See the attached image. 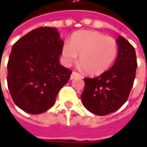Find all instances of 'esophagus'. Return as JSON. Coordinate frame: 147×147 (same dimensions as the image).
Wrapping results in <instances>:
<instances>
[{"instance_id": "esophagus-1", "label": "esophagus", "mask_w": 147, "mask_h": 147, "mask_svg": "<svg viewBox=\"0 0 147 147\" xmlns=\"http://www.w3.org/2000/svg\"><path fill=\"white\" fill-rule=\"evenodd\" d=\"M81 78L82 76H81V74H78L76 72H73L72 73V74H71V76H70V79H74V78Z\"/></svg>"}]
</instances>
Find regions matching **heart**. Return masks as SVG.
Instances as JSON below:
<instances>
[{"label": "heart", "mask_w": 147, "mask_h": 147, "mask_svg": "<svg viewBox=\"0 0 147 147\" xmlns=\"http://www.w3.org/2000/svg\"><path fill=\"white\" fill-rule=\"evenodd\" d=\"M115 39L94 30H80L74 33L69 43L62 46V56L66 65L77 62L91 75H99L108 69L117 55Z\"/></svg>", "instance_id": "b5f03b06"}]
</instances>
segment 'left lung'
<instances>
[{
  "label": "left lung",
  "instance_id": "1",
  "mask_svg": "<svg viewBox=\"0 0 147 147\" xmlns=\"http://www.w3.org/2000/svg\"><path fill=\"white\" fill-rule=\"evenodd\" d=\"M118 45L117 59L110 69L96 78H85L81 94L84 107L98 116L119 109L128 98L137 68L135 49L122 36L116 40Z\"/></svg>",
  "mask_w": 147,
  "mask_h": 147
}]
</instances>
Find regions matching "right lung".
Listing matches in <instances>:
<instances>
[{
  "mask_svg": "<svg viewBox=\"0 0 147 147\" xmlns=\"http://www.w3.org/2000/svg\"><path fill=\"white\" fill-rule=\"evenodd\" d=\"M63 41L56 28L34 29L16 41L7 64V84L16 105L40 114L55 104L72 71L60 64Z\"/></svg>",
  "mask_w": 147,
  "mask_h": 147,
  "instance_id": "add662e5",
  "label": "right lung"
}]
</instances>
